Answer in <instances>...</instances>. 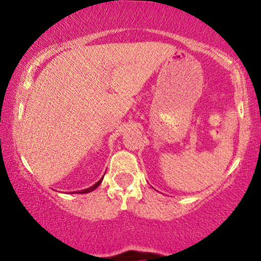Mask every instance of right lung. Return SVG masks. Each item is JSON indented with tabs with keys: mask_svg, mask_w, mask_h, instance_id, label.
<instances>
[{
	"mask_svg": "<svg viewBox=\"0 0 261 261\" xmlns=\"http://www.w3.org/2000/svg\"><path fill=\"white\" fill-rule=\"evenodd\" d=\"M103 178V177H102ZM102 178H101L99 182H96L93 187H91V188H88V189H85V190H82V191H77V193H88V192H92L93 191V190H95L96 188L99 187V185L101 184V182H102Z\"/></svg>",
	"mask_w": 261,
	"mask_h": 261,
	"instance_id": "obj_1",
	"label": "right lung"
}]
</instances>
